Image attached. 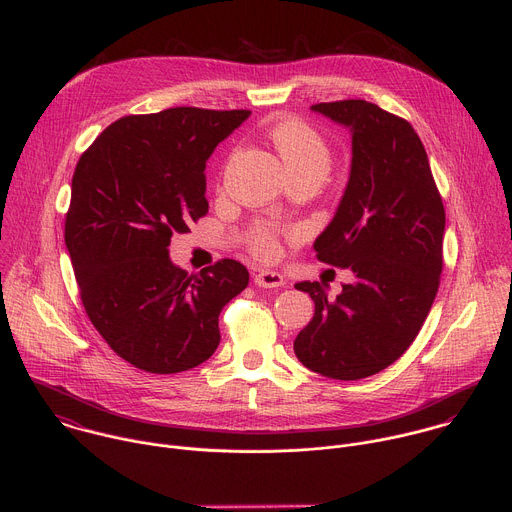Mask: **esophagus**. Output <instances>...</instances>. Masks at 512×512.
<instances>
[{
  "label": "esophagus",
  "instance_id": "34e87169",
  "mask_svg": "<svg viewBox=\"0 0 512 512\" xmlns=\"http://www.w3.org/2000/svg\"><path fill=\"white\" fill-rule=\"evenodd\" d=\"M253 281H255V285H259V287H281V285L285 283V279H283L281 273L269 271V269H263V271L255 273Z\"/></svg>",
  "mask_w": 512,
  "mask_h": 512
}]
</instances>
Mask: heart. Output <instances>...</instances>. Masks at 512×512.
<instances>
[{
    "label": "heart",
    "instance_id": "b5f03b06",
    "mask_svg": "<svg viewBox=\"0 0 512 512\" xmlns=\"http://www.w3.org/2000/svg\"><path fill=\"white\" fill-rule=\"evenodd\" d=\"M271 141L287 174H296V172H316L322 176L326 174L330 166L328 141L310 123L296 117H287L273 125ZM249 247L255 257L273 259L279 255L277 233L271 227L259 225L251 233Z\"/></svg>",
    "mask_w": 512,
    "mask_h": 512
}]
</instances>
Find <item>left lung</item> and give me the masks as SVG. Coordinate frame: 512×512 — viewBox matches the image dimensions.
Instances as JSON below:
<instances>
[{"label":"left lung","mask_w":512,"mask_h":512,"mask_svg":"<svg viewBox=\"0 0 512 512\" xmlns=\"http://www.w3.org/2000/svg\"><path fill=\"white\" fill-rule=\"evenodd\" d=\"M312 109L352 133L350 178L314 249L322 263L348 267L354 281L336 300L320 281L296 283L316 310L294 350L322 377L367 379L411 346L431 310L444 267L446 210L409 121L362 99Z\"/></svg>","instance_id":"8db88e82"}]
</instances>
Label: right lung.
<instances>
[{
    "mask_svg": "<svg viewBox=\"0 0 512 512\" xmlns=\"http://www.w3.org/2000/svg\"><path fill=\"white\" fill-rule=\"evenodd\" d=\"M251 111L174 107L127 115L83 152L72 174L64 243L85 312L111 350L156 375L212 356L218 314L249 283L235 259L188 275L174 233L208 212L206 160Z\"/></svg>",
    "mask_w": 512,
    "mask_h": 512,
    "instance_id": "right-lung-1",
    "label": "right lung"
}]
</instances>
